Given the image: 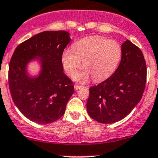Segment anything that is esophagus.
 Instances as JSON below:
<instances>
[{
	"instance_id": "1",
	"label": "esophagus",
	"mask_w": 158,
	"mask_h": 158,
	"mask_svg": "<svg viewBox=\"0 0 158 158\" xmlns=\"http://www.w3.org/2000/svg\"><path fill=\"white\" fill-rule=\"evenodd\" d=\"M74 88H75V89L76 90H78V89H79V88H82V85H74Z\"/></svg>"
}]
</instances>
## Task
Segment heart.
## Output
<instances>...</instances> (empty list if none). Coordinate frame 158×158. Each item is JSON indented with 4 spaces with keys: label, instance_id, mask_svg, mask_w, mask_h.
I'll return each mask as SVG.
<instances>
[{
    "label": "heart",
    "instance_id": "heart-1",
    "mask_svg": "<svg viewBox=\"0 0 158 158\" xmlns=\"http://www.w3.org/2000/svg\"><path fill=\"white\" fill-rule=\"evenodd\" d=\"M122 57V47L118 41L100 36L77 41L73 50L67 48L62 55V64L68 75L73 76L82 65L85 70L76 73L78 81L87 80L90 75L95 81L110 77L116 70Z\"/></svg>",
    "mask_w": 158,
    "mask_h": 158
}]
</instances>
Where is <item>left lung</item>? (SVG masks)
I'll use <instances>...</instances> for the list:
<instances>
[{
  "instance_id": "left-lung-1",
  "label": "left lung",
  "mask_w": 158,
  "mask_h": 158,
  "mask_svg": "<svg viewBox=\"0 0 158 158\" xmlns=\"http://www.w3.org/2000/svg\"><path fill=\"white\" fill-rule=\"evenodd\" d=\"M121 47L122 57L115 72L89 88L88 113L103 124L115 123L129 115L145 90L147 67L143 52L128 40Z\"/></svg>"
}]
</instances>
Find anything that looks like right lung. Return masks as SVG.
<instances>
[{"mask_svg":"<svg viewBox=\"0 0 158 158\" xmlns=\"http://www.w3.org/2000/svg\"><path fill=\"white\" fill-rule=\"evenodd\" d=\"M64 31H43L20 43L9 64L8 82L13 102L28 119L50 124L59 119L74 92L72 81L63 72L62 55L70 43ZM36 56L41 58L42 71L31 78L25 67Z\"/></svg>","mask_w":158,"mask_h":158,"instance_id":"1","label":"right lung"}]
</instances>
